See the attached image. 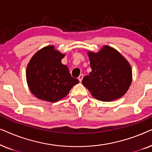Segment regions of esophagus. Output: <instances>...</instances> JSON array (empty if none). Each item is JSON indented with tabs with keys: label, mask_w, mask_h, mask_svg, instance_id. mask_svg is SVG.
Masks as SVG:
<instances>
[{
	"label": "esophagus",
	"mask_w": 152,
	"mask_h": 152,
	"mask_svg": "<svg viewBox=\"0 0 152 152\" xmlns=\"http://www.w3.org/2000/svg\"><path fill=\"white\" fill-rule=\"evenodd\" d=\"M82 79H83V75H80V76L78 77V80H79V81H80V82H81L82 81Z\"/></svg>",
	"instance_id": "esophagus-1"
}]
</instances>
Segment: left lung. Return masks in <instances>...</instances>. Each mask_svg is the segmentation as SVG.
I'll return each mask as SVG.
<instances>
[{
  "label": "left lung",
  "mask_w": 152,
  "mask_h": 152,
  "mask_svg": "<svg viewBox=\"0 0 152 152\" xmlns=\"http://www.w3.org/2000/svg\"><path fill=\"white\" fill-rule=\"evenodd\" d=\"M87 54L92 71L82 82L92 96L102 102L123 96L132 82V70L127 60L109 45H103L97 53L88 51Z\"/></svg>",
  "instance_id": "8db88e82"
}]
</instances>
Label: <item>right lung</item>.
Returning <instances> with one entry per match:
<instances>
[{
	"mask_svg": "<svg viewBox=\"0 0 152 152\" xmlns=\"http://www.w3.org/2000/svg\"><path fill=\"white\" fill-rule=\"evenodd\" d=\"M65 55L50 45L40 49L31 58L26 68V80L31 93L37 98L56 102L79 83L61 63Z\"/></svg>",
	"mask_w": 152,
	"mask_h": 152,
	"instance_id": "right-lung-1",
	"label": "right lung"
}]
</instances>
